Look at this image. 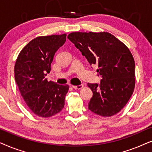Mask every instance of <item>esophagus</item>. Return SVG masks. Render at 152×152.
Instances as JSON below:
<instances>
[{
    "instance_id": "34e87169",
    "label": "esophagus",
    "mask_w": 152,
    "mask_h": 152,
    "mask_svg": "<svg viewBox=\"0 0 152 152\" xmlns=\"http://www.w3.org/2000/svg\"><path fill=\"white\" fill-rule=\"evenodd\" d=\"M83 87H84V85H83V84L78 85V86H72V88H75V89H78V90H80V89L82 88Z\"/></svg>"
}]
</instances>
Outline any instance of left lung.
I'll list each match as a JSON object with an SVG mask.
<instances>
[{
  "instance_id": "1",
  "label": "left lung",
  "mask_w": 152,
  "mask_h": 152,
  "mask_svg": "<svg viewBox=\"0 0 152 152\" xmlns=\"http://www.w3.org/2000/svg\"><path fill=\"white\" fill-rule=\"evenodd\" d=\"M68 39L88 60L98 66L100 84H88L93 95L88 103L93 113L111 117L121 111L134 93L135 61L129 49L107 32H72Z\"/></svg>"
}]
</instances>
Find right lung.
<instances>
[{
	"label": "right lung",
	"mask_w": 152,
	"mask_h": 152,
	"mask_svg": "<svg viewBox=\"0 0 152 152\" xmlns=\"http://www.w3.org/2000/svg\"><path fill=\"white\" fill-rule=\"evenodd\" d=\"M66 39V34L37 37L21 50L16 60V84L29 109L39 117H52L65 104L69 86L48 82L45 76L51 70L54 55Z\"/></svg>",
	"instance_id": "add662e5"
}]
</instances>
